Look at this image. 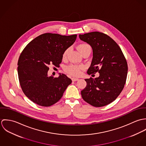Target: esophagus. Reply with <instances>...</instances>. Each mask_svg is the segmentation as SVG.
Wrapping results in <instances>:
<instances>
[{
  "label": "esophagus",
  "mask_w": 146,
  "mask_h": 146,
  "mask_svg": "<svg viewBox=\"0 0 146 146\" xmlns=\"http://www.w3.org/2000/svg\"><path fill=\"white\" fill-rule=\"evenodd\" d=\"M71 79H72V82H76V81H78L79 80L78 78H72Z\"/></svg>",
  "instance_id": "1"
}]
</instances>
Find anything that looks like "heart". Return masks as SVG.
Instances as JSON below:
<instances>
[{"instance_id": "heart-1", "label": "heart", "mask_w": 146, "mask_h": 146, "mask_svg": "<svg viewBox=\"0 0 146 146\" xmlns=\"http://www.w3.org/2000/svg\"><path fill=\"white\" fill-rule=\"evenodd\" d=\"M78 49H79V50L80 51L81 54H82L85 51H86V50L91 49V47L89 44L83 43V44H81L79 45L78 46ZM69 50H70V48H67L63 52L62 54V58L63 60H64L67 58ZM82 69V67L71 64V65H69V66H67L65 68V71L67 74H68L69 75H70L71 76H78L80 75Z\"/></svg>"}]
</instances>
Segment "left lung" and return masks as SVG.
Listing matches in <instances>:
<instances>
[{"label": "left lung", "instance_id": "obj_1", "mask_svg": "<svg viewBox=\"0 0 146 146\" xmlns=\"http://www.w3.org/2000/svg\"><path fill=\"white\" fill-rule=\"evenodd\" d=\"M80 40L92 48L93 59L89 75L98 72V78L85 79L81 91L84 100L96 107L110 104L122 92L126 80L127 64L118 44L104 33L94 31L79 35Z\"/></svg>", "mask_w": 146, "mask_h": 146}]
</instances>
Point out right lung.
I'll use <instances>...</instances> for the list:
<instances>
[{"label":"right lung","mask_w":146,"mask_h":146,"mask_svg":"<svg viewBox=\"0 0 146 146\" xmlns=\"http://www.w3.org/2000/svg\"><path fill=\"white\" fill-rule=\"evenodd\" d=\"M70 36L45 33L35 38L24 48L18 61V75L22 90L36 104L49 107L57 103L72 80L66 75L48 76L49 65L58 67L63 52L76 40Z\"/></svg>","instance_id":"right-lung-1"}]
</instances>
